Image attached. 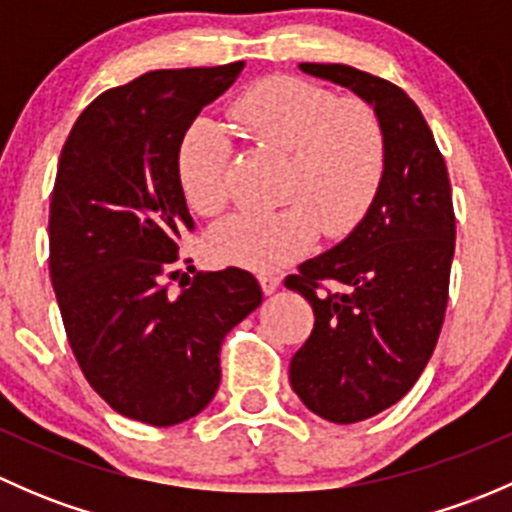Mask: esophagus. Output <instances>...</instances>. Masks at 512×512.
<instances>
[{
    "label": "esophagus",
    "mask_w": 512,
    "mask_h": 512,
    "mask_svg": "<svg viewBox=\"0 0 512 512\" xmlns=\"http://www.w3.org/2000/svg\"><path fill=\"white\" fill-rule=\"evenodd\" d=\"M257 280H260V287L265 294H272L277 287H280V275H275V272H260Z\"/></svg>",
    "instance_id": "obj_1"
}]
</instances>
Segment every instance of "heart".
<instances>
[{
  "instance_id": "b5f03b06",
  "label": "heart",
  "mask_w": 512,
  "mask_h": 512,
  "mask_svg": "<svg viewBox=\"0 0 512 512\" xmlns=\"http://www.w3.org/2000/svg\"><path fill=\"white\" fill-rule=\"evenodd\" d=\"M237 126L260 146L287 153L285 208L237 213L210 235L218 260L277 270L314 245L319 227L352 232L369 213L386 175V131L374 106L294 76H275L232 103ZM232 146L218 123L198 118L178 146V183L195 213L213 218L227 205Z\"/></svg>"
}]
</instances>
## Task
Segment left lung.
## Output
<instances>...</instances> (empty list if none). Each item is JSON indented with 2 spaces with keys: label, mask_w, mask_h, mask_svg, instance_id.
<instances>
[{
  "label": "left lung",
  "mask_w": 512,
  "mask_h": 512,
  "mask_svg": "<svg viewBox=\"0 0 512 512\" xmlns=\"http://www.w3.org/2000/svg\"><path fill=\"white\" fill-rule=\"evenodd\" d=\"M299 69L371 103L389 148L384 183L352 235L285 277L314 309L289 384L317 416L356 423L404 399L436 349L456 250L451 180L406 91L354 66Z\"/></svg>",
  "instance_id": "left-lung-1"
}]
</instances>
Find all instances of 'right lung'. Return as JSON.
<instances>
[{"instance_id":"add662e5","label":"right lung","mask_w":512,"mask_h":512,"mask_svg":"<svg viewBox=\"0 0 512 512\" xmlns=\"http://www.w3.org/2000/svg\"><path fill=\"white\" fill-rule=\"evenodd\" d=\"M242 69H163L103 91L61 148L51 285L86 381L133 421L175 426L200 414L220 386L225 334L262 302L240 267L193 280L178 270L195 227L175 168L180 138Z\"/></svg>"}]
</instances>
